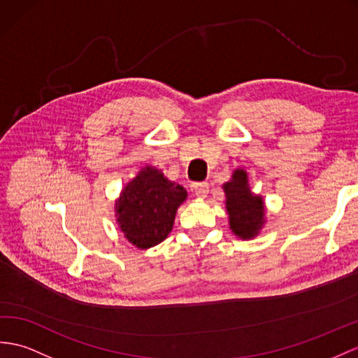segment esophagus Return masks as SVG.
Segmentation results:
<instances>
[{"mask_svg":"<svg viewBox=\"0 0 358 358\" xmlns=\"http://www.w3.org/2000/svg\"><path fill=\"white\" fill-rule=\"evenodd\" d=\"M193 189L197 197H206L209 193V185L206 182H194Z\"/></svg>","mask_w":358,"mask_h":358,"instance_id":"34e87169","label":"esophagus"}]
</instances>
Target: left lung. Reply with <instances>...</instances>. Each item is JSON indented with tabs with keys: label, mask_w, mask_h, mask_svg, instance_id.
I'll use <instances>...</instances> for the list:
<instances>
[{
	"label": "left lung",
	"mask_w": 358,
	"mask_h": 358,
	"mask_svg": "<svg viewBox=\"0 0 358 358\" xmlns=\"http://www.w3.org/2000/svg\"><path fill=\"white\" fill-rule=\"evenodd\" d=\"M222 188L232 234L241 240L257 237L266 223V206L263 197L250 191L246 170H234L231 180L223 184Z\"/></svg>",
	"instance_id": "8db88e82"
}]
</instances>
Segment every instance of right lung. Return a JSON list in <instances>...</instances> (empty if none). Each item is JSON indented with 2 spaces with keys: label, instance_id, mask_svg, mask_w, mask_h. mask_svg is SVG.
<instances>
[{
  "label": "right lung",
  "instance_id": "add662e5",
  "mask_svg": "<svg viewBox=\"0 0 358 358\" xmlns=\"http://www.w3.org/2000/svg\"><path fill=\"white\" fill-rule=\"evenodd\" d=\"M187 189L145 165L121 189L115 200V219L124 238L135 248L150 249L169 237L178 208L187 200Z\"/></svg>",
  "mask_w": 358,
  "mask_h": 358
}]
</instances>
